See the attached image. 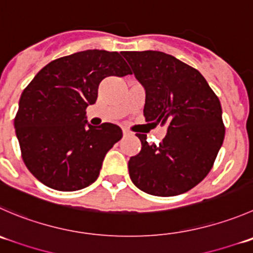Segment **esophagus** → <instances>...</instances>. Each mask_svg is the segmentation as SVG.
I'll use <instances>...</instances> for the list:
<instances>
[{"label": "esophagus", "mask_w": 253, "mask_h": 253, "mask_svg": "<svg viewBox=\"0 0 253 253\" xmlns=\"http://www.w3.org/2000/svg\"><path fill=\"white\" fill-rule=\"evenodd\" d=\"M122 133H124V136H129V134H131V132L126 128H122Z\"/></svg>", "instance_id": "34e87169"}]
</instances>
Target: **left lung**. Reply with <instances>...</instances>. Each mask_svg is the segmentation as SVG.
I'll list each match as a JSON object with an SVG mask.
<instances>
[{
  "label": "left lung",
  "instance_id": "8db88e82",
  "mask_svg": "<svg viewBox=\"0 0 253 253\" xmlns=\"http://www.w3.org/2000/svg\"><path fill=\"white\" fill-rule=\"evenodd\" d=\"M122 55L146 90V121L167 126L159 144L137 134L142 148L128 161L132 183L156 197L183 194L208 175L222 146L219 99L197 69L173 55L157 50Z\"/></svg>",
  "mask_w": 253,
  "mask_h": 253
}]
</instances>
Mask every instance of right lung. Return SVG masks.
<instances>
[{
  "label": "right lung",
  "mask_w": 253,
  "mask_h": 253,
  "mask_svg": "<svg viewBox=\"0 0 253 253\" xmlns=\"http://www.w3.org/2000/svg\"><path fill=\"white\" fill-rule=\"evenodd\" d=\"M127 74L117 51L90 49L50 61L23 90L14 128L24 164L41 183L75 192L96 180L122 131L107 122L91 126L85 110L105 78Z\"/></svg>",
  "instance_id": "add662e5"
}]
</instances>
